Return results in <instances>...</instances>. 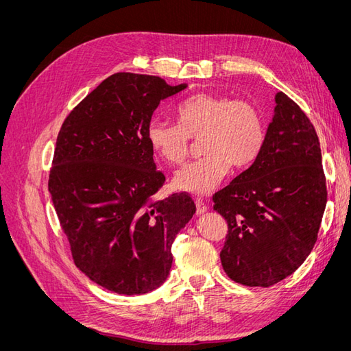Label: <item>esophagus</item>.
Wrapping results in <instances>:
<instances>
[{"instance_id":"esophagus-1","label":"esophagus","mask_w":351,"mask_h":351,"mask_svg":"<svg viewBox=\"0 0 351 351\" xmlns=\"http://www.w3.org/2000/svg\"><path fill=\"white\" fill-rule=\"evenodd\" d=\"M195 204H196V214L197 215H202V214H205V212L208 210V206H206V204L202 199H196L195 200Z\"/></svg>"}]
</instances>
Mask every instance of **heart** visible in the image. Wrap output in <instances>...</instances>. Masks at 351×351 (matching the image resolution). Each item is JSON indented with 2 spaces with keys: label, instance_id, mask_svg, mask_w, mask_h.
<instances>
[{
  "label": "heart",
  "instance_id": "1",
  "mask_svg": "<svg viewBox=\"0 0 351 351\" xmlns=\"http://www.w3.org/2000/svg\"><path fill=\"white\" fill-rule=\"evenodd\" d=\"M177 124L155 120L147 127L154 152L169 165H180L190 152V139L200 141L199 161L174 176V187L206 196L224 182L231 165L243 169L254 162L265 141L262 112L246 98L199 93L178 105Z\"/></svg>",
  "mask_w": 351,
  "mask_h": 351
}]
</instances>
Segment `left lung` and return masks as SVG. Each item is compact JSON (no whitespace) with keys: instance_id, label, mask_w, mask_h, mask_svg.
Returning <instances> with one entry per match:
<instances>
[{"instance_id":"obj_1","label":"left lung","mask_w":351,"mask_h":351,"mask_svg":"<svg viewBox=\"0 0 351 351\" xmlns=\"http://www.w3.org/2000/svg\"><path fill=\"white\" fill-rule=\"evenodd\" d=\"M254 162L212 197L228 231L221 263L243 285L271 287L309 256L326 206L321 145L307 115L285 93Z\"/></svg>"}]
</instances>
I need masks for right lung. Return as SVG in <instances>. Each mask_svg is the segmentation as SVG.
Returning <instances> with one entry per match:
<instances>
[{
	"label": "right lung",
	"mask_w": 351,
	"mask_h": 351,
	"mask_svg": "<svg viewBox=\"0 0 351 351\" xmlns=\"http://www.w3.org/2000/svg\"><path fill=\"white\" fill-rule=\"evenodd\" d=\"M187 88L115 73L61 125L48 190L76 267L117 294L149 293L173 265L171 246L196 212L190 195H154L165 176L147 127L161 101Z\"/></svg>",
	"instance_id": "right-lung-1"
}]
</instances>
